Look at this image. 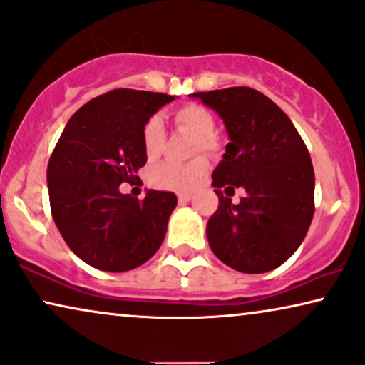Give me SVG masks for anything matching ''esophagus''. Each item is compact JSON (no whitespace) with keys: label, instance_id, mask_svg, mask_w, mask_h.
Masks as SVG:
<instances>
[{"label":"esophagus","instance_id":"1","mask_svg":"<svg viewBox=\"0 0 365 365\" xmlns=\"http://www.w3.org/2000/svg\"><path fill=\"white\" fill-rule=\"evenodd\" d=\"M192 200V193H178V202L180 203H187Z\"/></svg>","mask_w":365,"mask_h":365}]
</instances>
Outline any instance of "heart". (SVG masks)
Masks as SVG:
<instances>
[{
  "instance_id": "b5f03b06",
  "label": "heart",
  "mask_w": 365,
  "mask_h": 365,
  "mask_svg": "<svg viewBox=\"0 0 365 365\" xmlns=\"http://www.w3.org/2000/svg\"><path fill=\"white\" fill-rule=\"evenodd\" d=\"M175 123L180 128L187 130L188 133L195 135L193 140V153H213L218 150V138L213 135L215 118L202 105H185L175 113ZM163 133L162 123L158 118L147 121L143 128V147L148 158H155L162 150ZM208 170V162L205 157H197L185 165L165 162L152 168L150 172V183L157 188L175 192H187L197 185Z\"/></svg>"
}]
</instances>
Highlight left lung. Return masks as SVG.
Returning a JSON list of instances; mask_svg holds the SVG:
<instances>
[{
    "label": "left lung",
    "instance_id": "1",
    "mask_svg": "<svg viewBox=\"0 0 365 365\" xmlns=\"http://www.w3.org/2000/svg\"><path fill=\"white\" fill-rule=\"evenodd\" d=\"M223 120L228 140L212 173L218 208L207 239L223 264L244 274H264L289 260L314 217L315 177L309 150L287 115L247 86L198 91ZM244 187L241 203L222 195Z\"/></svg>",
    "mask_w": 365,
    "mask_h": 365
}]
</instances>
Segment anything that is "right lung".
<instances>
[{
  "mask_svg": "<svg viewBox=\"0 0 365 365\" xmlns=\"http://www.w3.org/2000/svg\"><path fill=\"white\" fill-rule=\"evenodd\" d=\"M175 96L111 90L68 121L48 163L51 215L73 254L105 272L137 269L152 259L177 207L172 192L123 195L147 163L143 128Z\"/></svg>",
  "mask_w": 365,
  "mask_h": 365,
  "instance_id": "obj_1",
  "label": "right lung"
}]
</instances>
